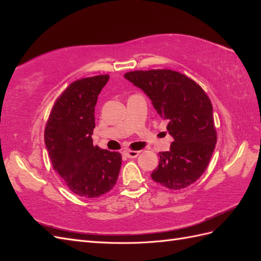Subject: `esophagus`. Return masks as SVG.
<instances>
[{"instance_id": "obj_1", "label": "esophagus", "mask_w": 261, "mask_h": 261, "mask_svg": "<svg viewBox=\"0 0 261 261\" xmlns=\"http://www.w3.org/2000/svg\"><path fill=\"white\" fill-rule=\"evenodd\" d=\"M140 151H133V150H127V151H124L123 154L127 158H130V159H135L139 155Z\"/></svg>"}]
</instances>
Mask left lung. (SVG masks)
<instances>
[{
	"instance_id": "1",
	"label": "left lung",
	"mask_w": 261,
	"mask_h": 261,
	"mask_svg": "<svg viewBox=\"0 0 261 261\" xmlns=\"http://www.w3.org/2000/svg\"><path fill=\"white\" fill-rule=\"evenodd\" d=\"M124 77L151 100L174 138L151 173L156 183L173 191L185 188L207 169L217 144L211 101L191 78L171 69L135 70Z\"/></svg>"
}]
</instances>
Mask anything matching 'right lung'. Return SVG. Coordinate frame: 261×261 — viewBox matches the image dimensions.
I'll use <instances>...</instances> for the list:
<instances>
[{"label": "right lung", "mask_w": 261, "mask_h": 261, "mask_svg": "<svg viewBox=\"0 0 261 261\" xmlns=\"http://www.w3.org/2000/svg\"><path fill=\"white\" fill-rule=\"evenodd\" d=\"M109 75L70 84L55 101L44 130V143L54 170L74 194L97 198L114 187L120 173V152L93 146L94 107Z\"/></svg>", "instance_id": "obj_1"}]
</instances>
